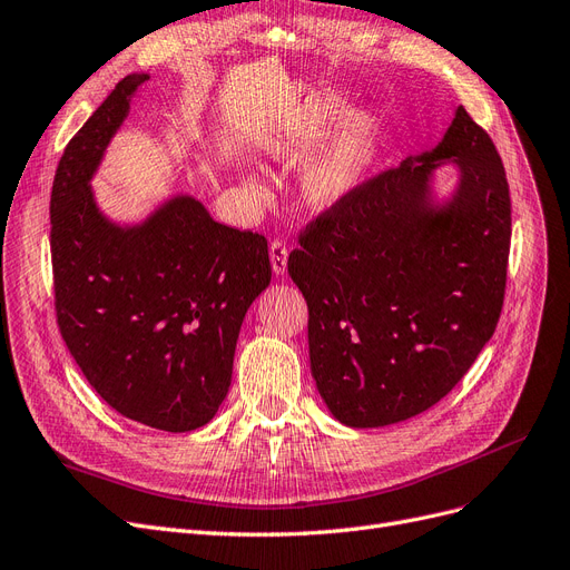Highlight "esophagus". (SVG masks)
Here are the masks:
<instances>
[{
  "label": "esophagus",
  "instance_id": "obj_1",
  "mask_svg": "<svg viewBox=\"0 0 570 570\" xmlns=\"http://www.w3.org/2000/svg\"><path fill=\"white\" fill-rule=\"evenodd\" d=\"M286 261H288V248L282 239H274L269 244V263H272V269L277 277H284L286 272Z\"/></svg>",
  "mask_w": 570,
  "mask_h": 570
}]
</instances>
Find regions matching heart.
<instances>
[{"instance_id": "1", "label": "heart", "mask_w": 570, "mask_h": 570, "mask_svg": "<svg viewBox=\"0 0 570 570\" xmlns=\"http://www.w3.org/2000/svg\"><path fill=\"white\" fill-rule=\"evenodd\" d=\"M341 115L338 102H328L320 110V121H333ZM296 142L277 138L267 145L272 157H291ZM373 157V119L364 112L352 115L343 129L324 147V150L307 161L301 176V195L314 210H328L338 206L366 176Z\"/></svg>"}]
</instances>
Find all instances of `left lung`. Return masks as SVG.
<instances>
[{
    "label": "left lung",
    "instance_id": "obj_1",
    "mask_svg": "<svg viewBox=\"0 0 570 570\" xmlns=\"http://www.w3.org/2000/svg\"><path fill=\"white\" fill-rule=\"evenodd\" d=\"M459 183L433 195V171ZM512 237L510 185L468 115L441 142L356 185L314 218L288 256L307 301L309 366L347 428L402 423L444 399L498 326Z\"/></svg>",
    "mask_w": 570,
    "mask_h": 570
}]
</instances>
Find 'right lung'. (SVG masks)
Listing matches in <instances>:
<instances>
[{"label":"right lung","mask_w":570,"mask_h":570,"mask_svg":"<svg viewBox=\"0 0 570 570\" xmlns=\"http://www.w3.org/2000/svg\"><path fill=\"white\" fill-rule=\"evenodd\" d=\"M150 75L124 77L62 153L51 189L56 317L77 366L117 413L189 432L218 413L246 309L269 286L267 239L176 195L136 225L91 178Z\"/></svg>","instance_id":"right-lung-1"}]
</instances>
